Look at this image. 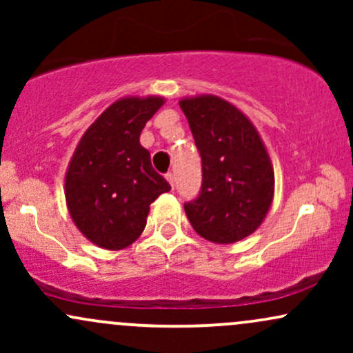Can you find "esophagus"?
I'll return each mask as SVG.
<instances>
[{"mask_svg":"<svg viewBox=\"0 0 353 353\" xmlns=\"http://www.w3.org/2000/svg\"><path fill=\"white\" fill-rule=\"evenodd\" d=\"M165 179H168L169 184H171V188H174V174L168 172V174H165Z\"/></svg>","mask_w":353,"mask_h":353,"instance_id":"obj_1","label":"esophagus"}]
</instances>
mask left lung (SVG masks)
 Listing matches in <instances>:
<instances>
[{"label": "left lung", "mask_w": 353, "mask_h": 353, "mask_svg": "<svg viewBox=\"0 0 353 353\" xmlns=\"http://www.w3.org/2000/svg\"><path fill=\"white\" fill-rule=\"evenodd\" d=\"M179 106L202 159V188L184 204L194 230L216 244L255 232L274 199V168L255 125L241 109L212 94L182 98Z\"/></svg>", "instance_id": "1"}]
</instances>
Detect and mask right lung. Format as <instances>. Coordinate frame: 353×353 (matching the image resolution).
<instances>
[{"instance_id": "add662e5", "label": "right lung", "mask_w": 353, "mask_h": 353, "mask_svg": "<svg viewBox=\"0 0 353 353\" xmlns=\"http://www.w3.org/2000/svg\"><path fill=\"white\" fill-rule=\"evenodd\" d=\"M164 103L161 96L117 99L76 145L64 196L76 228L98 247L121 250L131 245L143 234L149 205L171 190L139 143L145 123Z\"/></svg>"}]
</instances>
